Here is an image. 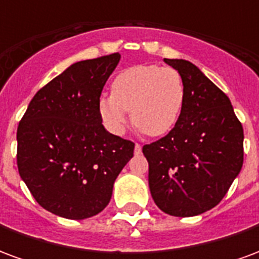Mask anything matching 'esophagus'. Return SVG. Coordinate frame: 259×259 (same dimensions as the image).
Segmentation results:
<instances>
[{
	"label": "esophagus",
	"mask_w": 259,
	"mask_h": 259,
	"mask_svg": "<svg viewBox=\"0 0 259 259\" xmlns=\"http://www.w3.org/2000/svg\"><path fill=\"white\" fill-rule=\"evenodd\" d=\"M135 154H136V155L141 154V146H140V144H137V143L135 144Z\"/></svg>",
	"instance_id": "34e87169"
}]
</instances>
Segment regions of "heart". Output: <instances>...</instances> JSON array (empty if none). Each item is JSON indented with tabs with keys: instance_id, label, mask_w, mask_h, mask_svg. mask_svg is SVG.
Masks as SVG:
<instances>
[{
	"instance_id": "1",
	"label": "heart",
	"mask_w": 259,
	"mask_h": 259,
	"mask_svg": "<svg viewBox=\"0 0 259 259\" xmlns=\"http://www.w3.org/2000/svg\"><path fill=\"white\" fill-rule=\"evenodd\" d=\"M186 101L182 74L174 68L137 65L126 69L113 79L112 94L102 96L98 111L107 127L122 135L132 122L152 137L168 135L179 122Z\"/></svg>"
}]
</instances>
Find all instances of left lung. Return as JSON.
Masks as SVG:
<instances>
[{
    "label": "left lung",
    "mask_w": 259,
    "mask_h": 259,
    "mask_svg": "<svg viewBox=\"0 0 259 259\" xmlns=\"http://www.w3.org/2000/svg\"><path fill=\"white\" fill-rule=\"evenodd\" d=\"M185 81L186 101L168 135L143 147L157 206L172 217H195L218 205L243 166V126L229 97L195 65L163 59Z\"/></svg>",
    "instance_id": "8db88e82"
}]
</instances>
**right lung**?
Segmentation results:
<instances>
[{"label":"right lung","mask_w":259,"mask_h":259,"mask_svg":"<svg viewBox=\"0 0 259 259\" xmlns=\"http://www.w3.org/2000/svg\"><path fill=\"white\" fill-rule=\"evenodd\" d=\"M118 53L80 61L37 91L18 126V169L40 205L66 219L94 217L135 144L111 135L98 111Z\"/></svg>","instance_id":"obj_1"}]
</instances>
